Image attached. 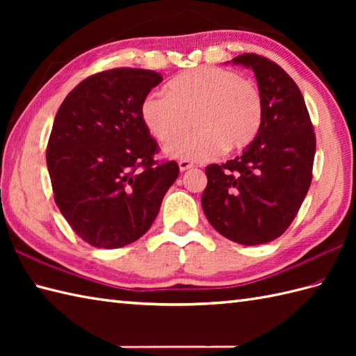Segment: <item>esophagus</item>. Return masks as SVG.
<instances>
[{
  "instance_id": "obj_1",
  "label": "esophagus",
  "mask_w": 356,
  "mask_h": 356,
  "mask_svg": "<svg viewBox=\"0 0 356 356\" xmlns=\"http://www.w3.org/2000/svg\"><path fill=\"white\" fill-rule=\"evenodd\" d=\"M179 168H180V171L191 170V168H194V163L190 162V161H184V159H180V161H179Z\"/></svg>"
}]
</instances>
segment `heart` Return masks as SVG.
<instances>
[{
  "mask_svg": "<svg viewBox=\"0 0 356 356\" xmlns=\"http://www.w3.org/2000/svg\"><path fill=\"white\" fill-rule=\"evenodd\" d=\"M261 115V96L252 82L218 67L177 74L166 95L151 93L140 107L147 130L161 142L175 138L192 119L196 130L165 148L166 154L184 161L243 149L259 133Z\"/></svg>",
  "mask_w": 356,
  "mask_h": 356,
  "instance_id": "obj_1",
  "label": "heart"
}]
</instances>
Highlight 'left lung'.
I'll use <instances>...</instances> for the list:
<instances>
[{"label":"left lung","mask_w":356,"mask_h":356,"mask_svg":"<svg viewBox=\"0 0 356 356\" xmlns=\"http://www.w3.org/2000/svg\"><path fill=\"white\" fill-rule=\"evenodd\" d=\"M232 63L255 73L261 124L240 156L207 166L202 208L223 237L263 245L282 236L297 216L312 182L316 140L305 97L282 67L255 53Z\"/></svg>","instance_id":"1"}]
</instances>
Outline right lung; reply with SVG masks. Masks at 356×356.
I'll list each match as a JSON object with an SVG mask.
<instances>
[{
    "mask_svg": "<svg viewBox=\"0 0 356 356\" xmlns=\"http://www.w3.org/2000/svg\"><path fill=\"white\" fill-rule=\"evenodd\" d=\"M161 73L120 67L92 74L67 95L47 143L55 202L78 236L116 249L145 234L179 165L154 161L157 142L140 116Z\"/></svg>",
    "mask_w": 356,
    "mask_h": 356,
    "instance_id": "add662e5",
    "label": "right lung"
}]
</instances>
